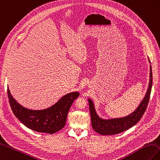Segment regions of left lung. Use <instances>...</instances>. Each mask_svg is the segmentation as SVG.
Returning <instances> with one entry per match:
<instances>
[{"mask_svg":"<svg viewBox=\"0 0 160 160\" xmlns=\"http://www.w3.org/2000/svg\"><path fill=\"white\" fill-rule=\"evenodd\" d=\"M149 62H151L150 60ZM152 68L151 66H150V81L144 98L142 101L138 108L133 113H131L129 116L122 117V118H112L108 120L100 118L95 111L93 102L90 98H88L92 126L96 132L102 135V136L115 135L123 132V131L129 129L131 127L136 125L142 118L145 111H146L148 101H149L152 88Z\"/></svg>","mask_w":160,"mask_h":160,"instance_id":"left-lung-1","label":"left lung"}]
</instances>
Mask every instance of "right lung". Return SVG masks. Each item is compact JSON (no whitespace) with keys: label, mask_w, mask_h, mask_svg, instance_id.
Masks as SVG:
<instances>
[{"label":"right lung","mask_w":160,"mask_h":160,"mask_svg":"<svg viewBox=\"0 0 160 160\" xmlns=\"http://www.w3.org/2000/svg\"><path fill=\"white\" fill-rule=\"evenodd\" d=\"M8 95L13 114L21 122L38 132L52 134L65 126L69 109L79 93L74 92L67 94L55 105L42 110H32L22 107L13 98L8 88Z\"/></svg>","instance_id":"right-lung-1"}]
</instances>
